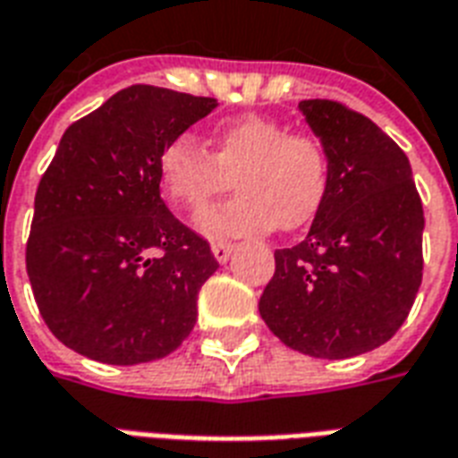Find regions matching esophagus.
<instances>
[{"label": "esophagus", "instance_id": "1", "mask_svg": "<svg viewBox=\"0 0 458 458\" xmlns=\"http://www.w3.org/2000/svg\"><path fill=\"white\" fill-rule=\"evenodd\" d=\"M233 250H235V244L233 242H211V252H214V257L221 261V264H225V261L230 259Z\"/></svg>", "mask_w": 458, "mask_h": 458}]
</instances>
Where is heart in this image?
<instances>
[{
  "instance_id": "1",
  "label": "heart",
  "mask_w": 458,
  "mask_h": 458,
  "mask_svg": "<svg viewBox=\"0 0 458 458\" xmlns=\"http://www.w3.org/2000/svg\"><path fill=\"white\" fill-rule=\"evenodd\" d=\"M158 177L165 197L190 216L228 191L233 180L240 194L206 211V235H254L274 225L298 230L312 221L327 199L331 156L317 134L244 114L214 129L211 153L191 136L173 139L160 153Z\"/></svg>"
}]
</instances>
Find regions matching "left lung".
I'll return each instance as SVG.
<instances>
[{
  "mask_svg": "<svg viewBox=\"0 0 458 458\" xmlns=\"http://www.w3.org/2000/svg\"><path fill=\"white\" fill-rule=\"evenodd\" d=\"M331 156V182L307 237L276 250L259 312L312 358L368 353L406 322L423 281V201L406 153L338 100H302Z\"/></svg>",
  "mask_w": 458,
  "mask_h": 458,
  "instance_id": "obj_1",
  "label": "left lung"
}]
</instances>
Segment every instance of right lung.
Wrapping results in <instances>:
<instances>
[{
    "label": "right lung",
    "instance_id": "obj_1",
    "mask_svg": "<svg viewBox=\"0 0 458 458\" xmlns=\"http://www.w3.org/2000/svg\"><path fill=\"white\" fill-rule=\"evenodd\" d=\"M216 105L136 83L64 131L35 191L26 268L66 348L139 365L177 351L194 329L197 295L218 261L167 211L158 160Z\"/></svg>",
    "mask_w": 458,
    "mask_h": 458
}]
</instances>
